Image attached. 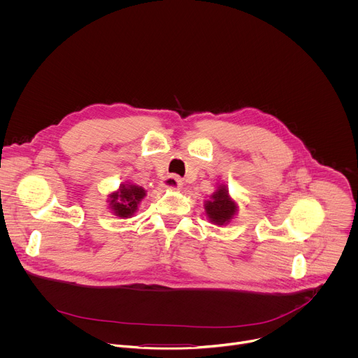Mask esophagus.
I'll use <instances>...</instances> for the list:
<instances>
[{"mask_svg":"<svg viewBox=\"0 0 358 358\" xmlns=\"http://www.w3.org/2000/svg\"><path fill=\"white\" fill-rule=\"evenodd\" d=\"M166 184H167V187H169V188H171V189H181V188H182V185H184L182 180H181V178H178V177H176V176H170V177H167Z\"/></svg>","mask_w":358,"mask_h":358,"instance_id":"obj_1","label":"esophagus"}]
</instances>
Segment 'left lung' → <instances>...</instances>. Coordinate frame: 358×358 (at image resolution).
Masks as SVG:
<instances>
[{"mask_svg":"<svg viewBox=\"0 0 358 358\" xmlns=\"http://www.w3.org/2000/svg\"><path fill=\"white\" fill-rule=\"evenodd\" d=\"M203 206L206 217L216 226H227L238 212V203L230 196L229 188L224 184H219Z\"/></svg>","mask_w":358,"mask_h":358,"instance_id":"obj_1","label":"left lung"}]
</instances>
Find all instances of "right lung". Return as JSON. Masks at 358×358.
I'll list each match as a JSON object with an SVG mask.
<instances>
[{"label": "right lung", "instance_id": "add662e5", "mask_svg": "<svg viewBox=\"0 0 358 358\" xmlns=\"http://www.w3.org/2000/svg\"><path fill=\"white\" fill-rule=\"evenodd\" d=\"M145 196L146 191L142 187L134 182L121 184L117 191L108 195V209L120 219H129L136 213L138 206Z\"/></svg>", "mask_w": 358, "mask_h": 358}]
</instances>
